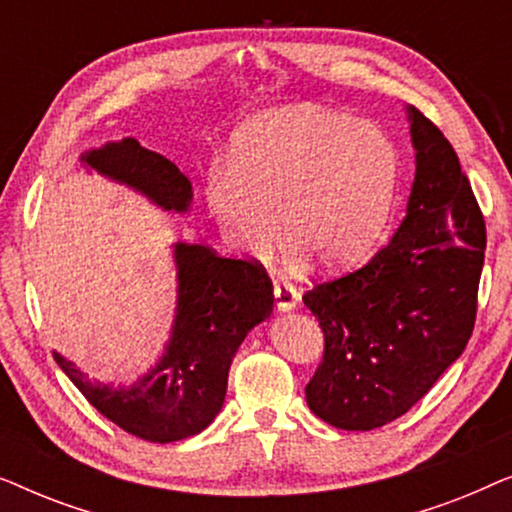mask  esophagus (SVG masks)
Returning a JSON list of instances; mask_svg holds the SVG:
<instances>
[{
    "label": "esophagus",
    "mask_w": 512,
    "mask_h": 512,
    "mask_svg": "<svg viewBox=\"0 0 512 512\" xmlns=\"http://www.w3.org/2000/svg\"><path fill=\"white\" fill-rule=\"evenodd\" d=\"M300 293L289 282H275V305L279 312H291L298 305Z\"/></svg>",
    "instance_id": "obj_1"
}]
</instances>
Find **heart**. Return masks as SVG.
<instances>
[{
	"mask_svg": "<svg viewBox=\"0 0 512 512\" xmlns=\"http://www.w3.org/2000/svg\"><path fill=\"white\" fill-rule=\"evenodd\" d=\"M398 181L401 151L387 130L300 104L244 125L228 165L209 170L202 200L240 254L268 256L284 226L300 258L342 268L373 249Z\"/></svg>",
	"mask_w": 512,
	"mask_h": 512,
	"instance_id": "obj_1",
	"label": "heart"
}]
</instances>
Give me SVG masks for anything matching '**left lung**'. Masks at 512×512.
Segmentation results:
<instances>
[{"instance_id": "left-lung-1", "label": "left lung", "mask_w": 512, "mask_h": 512, "mask_svg": "<svg viewBox=\"0 0 512 512\" xmlns=\"http://www.w3.org/2000/svg\"><path fill=\"white\" fill-rule=\"evenodd\" d=\"M405 111L415 181L403 223L363 268L303 296L326 342L305 398L335 429L370 431L405 415L475 324L485 219L452 144L422 111Z\"/></svg>"}]
</instances>
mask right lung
Segmentation results:
<instances>
[{"instance_id":"add662e5","label":"right lung","mask_w":512,"mask_h":512,"mask_svg":"<svg viewBox=\"0 0 512 512\" xmlns=\"http://www.w3.org/2000/svg\"><path fill=\"white\" fill-rule=\"evenodd\" d=\"M81 165L142 193L165 212L186 214L193 186L172 160L137 139L81 153ZM177 310L165 352L130 387L88 380L53 352L74 387L97 412L149 443H174L205 431L223 408L228 370L251 328L272 314V282L261 263L223 258L205 244H174Z\"/></svg>"}]
</instances>
